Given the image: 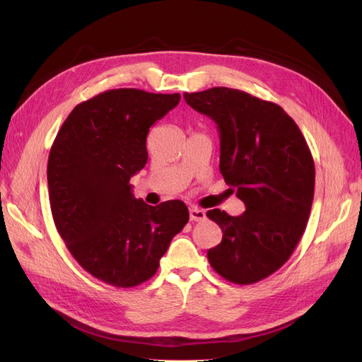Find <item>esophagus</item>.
Listing matches in <instances>:
<instances>
[{
  "label": "esophagus",
  "mask_w": 362,
  "mask_h": 362,
  "mask_svg": "<svg viewBox=\"0 0 362 362\" xmlns=\"http://www.w3.org/2000/svg\"><path fill=\"white\" fill-rule=\"evenodd\" d=\"M189 214H190L192 222H202L205 218V211L201 210V208H198V206H192L189 210Z\"/></svg>",
  "instance_id": "1"
}]
</instances>
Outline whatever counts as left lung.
Returning a JSON list of instances; mask_svg holds the SVG:
<instances>
[{"label":"left lung","instance_id":"8db88e82","mask_svg":"<svg viewBox=\"0 0 362 362\" xmlns=\"http://www.w3.org/2000/svg\"><path fill=\"white\" fill-rule=\"evenodd\" d=\"M184 100L217 124L218 168L246 205L240 216L206 211L223 233L208 261L229 282L255 284L286 264L305 233L315 182L311 151L275 103L228 87L184 93Z\"/></svg>","mask_w":362,"mask_h":362}]
</instances>
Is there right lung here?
Here are the masks:
<instances>
[{
  "label": "right lung",
  "instance_id": "obj_1",
  "mask_svg": "<svg viewBox=\"0 0 362 362\" xmlns=\"http://www.w3.org/2000/svg\"><path fill=\"white\" fill-rule=\"evenodd\" d=\"M180 93L113 89L76 105L48 157L54 223L76 262L113 287L140 286L189 222L181 201L151 206L129 178L148 161L149 127L178 105Z\"/></svg>",
  "mask_w": 362,
  "mask_h": 362
}]
</instances>
